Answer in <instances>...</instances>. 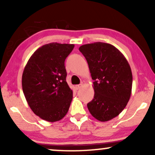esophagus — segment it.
I'll list each match as a JSON object with an SVG mask.
<instances>
[{"mask_svg":"<svg viewBox=\"0 0 155 155\" xmlns=\"http://www.w3.org/2000/svg\"><path fill=\"white\" fill-rule=\"evenodd\" d=\"M82 85H83V84H79V85H76V90H79V89H80L81 87H82Z\"/></svg>","mask_w":155,"mask_h":155,"instance_id":"1","label":"esophagus"}]
</instances>
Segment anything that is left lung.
I'll return each instance as SVG.
<instances>
[{"mask_svg":"<svg viewBox=\"0 0 155 155\" xmlns=\"http://www.w3.org/2000/svg\"><path fill=\"white\" fill-rule=\"evenodd\" d=\"M93 81L95 95L87 104L92 116L107 122L127 106L132 91L133 75L127 59L111 44L95 42L81 46Z\"/></svg>","mask_w":155,"mask_h":155,"instance_id":"8db88e82","label":"left lung"}]
</instances>
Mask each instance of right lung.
<instances>
[{"mask_svg": "<svg viewBox=\"0 0 155 155\" xmlns=\"http://www.w3.org/2000/svg\"><path fill=\"white\" fill-rule=\"evenodd\" d=\"M74 44H47L28 60L22 77L23 93L35 115L50 122L66 115L73 91L66 81L65 60Z\"/></svg>", "mask_w": 155, "mask_h": 155, "instance_id": "add662e5", "label": "right lung"}]
</instances>
